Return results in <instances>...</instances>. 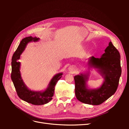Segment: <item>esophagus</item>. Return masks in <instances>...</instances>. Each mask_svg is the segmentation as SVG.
Returning a JSON list of instances; mask_svg holds the SVG:
<instances>
[{"label":"esophagus","mask_w":129,"mask_h":129,"mask_svg":"<svg viewBox=\"0 0 129 129\" xmlns=\"http://www.w3.org/2000/svg\"><path fill=\"white\" fill-rule=\"evenodd\" d=\"M68 71L70 72H71L72 73H74L75 72L76 69H75V67H74V66H70V67L68 68Z\"/></svg>","instance_id":"34e87169"}]
</instances>
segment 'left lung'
<instances>
[{
  "mask_svg": "<svg viewBox=\"0 0 129 129\" xmlns=\"http://www.w3.org/2000/svg\"><path fill=\"white\" fill-rule=\"evenodd\" d=\"M104 51L100 58L89 57L87 63L89 69H96L103 78L104 81L99 88L88 87L87 83L89 72L81 73L74 76L76 97L83 103L100 105L114 95L117 89L122 73L120 54L111 41Z\"/></svg>",
  "mask_w": 129,
  "mask_h": 129,
  "instance_id": "obj_1",
  "label": "left lung"
}]
</instances>
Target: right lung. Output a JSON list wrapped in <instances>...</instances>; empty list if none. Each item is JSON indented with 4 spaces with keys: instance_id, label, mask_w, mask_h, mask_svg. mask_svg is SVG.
Instances as JSON below:
<instances>
[{
    "instance_id": "right-lung-1",
    "label": "right lung",
    "mask_w": 129,
    "mask_h": 129,
    "mask_svg": "<svg viewBox=\"0 0 129 129\" xmlns=\"http://www.w3.org/2000/svg\"><path fill=\"white\" fill-rule=\"evenodd\" d=\"M40 39L37 37H28L23 39L21 41L12 58L11 79L16 90L19 98L25 102L34 105H43L48 103L52 100L54 95V89L58 80L63 75V73H59L54 75L50 81L47 87L44 90H32L26 86L21 76L20 55L24 51L27 45L29 42L39 41Z\"/></svg>"
}]
</instances>
